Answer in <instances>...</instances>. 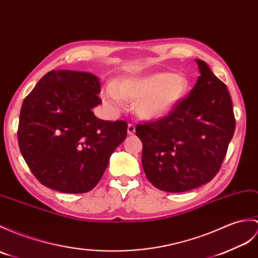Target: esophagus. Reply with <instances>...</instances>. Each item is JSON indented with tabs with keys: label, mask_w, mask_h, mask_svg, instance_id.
Masks as SVG:
<instances>
[{
	"label": "esophagus",
	"mask_w": 258,
	"mask_h": 258,
	"mask_svg": "<svg viewBox=\"0 0 258 258\" xmlns=\"http://www.w3.org/2000/svg\"><path fill=\"white\" fill-rule=\"evenodd\" d=\"M127 133L130 135H133L135 133V125L133 123H130L127 125Z\"/></svg>",
	"instance_id": "1"
}]
</instances>
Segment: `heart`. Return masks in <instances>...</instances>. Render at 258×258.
Instances as JSON below:
<instances>
[{"label": "heart", "instance_id": "1", "mask_svg": "<svg viewBox=\"0 0 258 258\" xmlns=\"http://www.w3.org/2000/svg\"><path fill=\"white\" fill-rule=\"evenodd\" d=\"M187 90L188 81L184 77L171 73H154L123 78L106 88L104 97L115 106L121 105V98L135 101L140 116L159 118L175 109Z\"/></svg>", "mask_w": 258, "mask_h": 258}]
</instances>
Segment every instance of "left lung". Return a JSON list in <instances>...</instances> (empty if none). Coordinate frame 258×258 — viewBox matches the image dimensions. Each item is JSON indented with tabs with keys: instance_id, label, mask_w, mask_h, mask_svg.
Returning a JSON list of instances; mask_svg holds the SVG:
<instances>
[{
	"instance_id": "left-lung-1",
	"label": "left lung",
	"mask_w": 258,
	"mask_h": 258,
	"mask_svg": "<svg viewBox=\"0 0 258 258\" xmlns=\"http://www.w3.org/2000/svg\"><path fill=\"white\" fill-rule=\"evenodd\" d=\"M200 76L171 112L136 125L147 179L167 192H183L211 181L235 131L227 88L202 60Z\"/></svg>"
}]
</instances>
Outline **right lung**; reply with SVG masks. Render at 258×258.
I'll return each instance as SVG.
<instances>
[{
    "instance_id": "right-lung-1",
    "label": "right lung",
    "mask_w": 258,
    "mask_h": 258,
    "mask_svg": "<svg viewBox=\"0 0 258 258\" xmlns=\"http://www.w3.org/2000/svg\"><path fill=\"white\" fill-rule=\"evenodd\" d=\"M100 92L99 79L91 74L51 70L24 100L17 140L41 184L85 194L103 176L112 153L126 139L127 123L94 116Z\"/></svg>"
}]
</instances>
